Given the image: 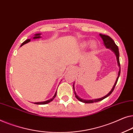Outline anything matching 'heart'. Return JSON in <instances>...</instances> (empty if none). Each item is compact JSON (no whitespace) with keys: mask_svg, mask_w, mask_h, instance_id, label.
I'll return each instance as SVG.
<instances>
[{"mask_svg":"<svg viewBox=\"0 0 133 133\" xmlns=\"http://www.w3.org/2000/svg\"><path fill=\"white\" fill-rule=\"evenodd\" d=\"M89 43V42H84L82 43L81 46L83 48H85L87 46ZM97 47V43L96 41L95 40H91L90 42V48L91 49H95Z\"/></svg>","mask_w":133,"mask_h":133,"instance_id":"1","label":"heart"}]
</instances>
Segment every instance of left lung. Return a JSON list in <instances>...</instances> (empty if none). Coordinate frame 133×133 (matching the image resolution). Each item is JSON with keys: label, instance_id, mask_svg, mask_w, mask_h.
Here are the masks:
<instances>
[{"label": "left lung", "instance_id": "left-lung-1", "mask_svg": "<svg viewBox=\"0 0 133 133\" xmlns=\"http://www.w3.org/2000/svg\"><path fill=\"white\" fill-rule=\"evenodd\" d=\"M100 37H101L102 40H103L104 42V46H105V47L107 48V49H110V50H111L112 51H113L115 54L116 55V59H117V65H118V66L119 67V72H118V75H117V78L116 80V82L115 83V84H114L113 88H112L111 90L109 93H108L107 95H105V96H104V97H102V98H99V99H89V100H87V99H81L80 98L79 96H78L77 95H76V93L75 92V85H74H74H73V87H74V93H75V97L78 100H79V101H81L82 102H84V103H87V104H90V103H93V102H99L100 101H102L104 99L107 98L108 96H110V95L111 94V93L113 92L114 89H115L116 85V83L117 82V80H118V78L119 77V76H120V74H121V66H120V62H119V49L118 47H117V46L116 44H115V42H114L113 39H112L111 37L108 36V35H103V34H99Z\"/></svg>", "mask_w": 133, "mask_h": 133}]
</instances>
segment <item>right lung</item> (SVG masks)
Masks as SVG:
<instances>
[{"instance_id":"right-lung-1","label":"right lung","mask_w":133,"mask_h":133,"mask_svg":"<svg viewBox=\"0 0 133 133\" xmlns=\"http://www.w3.org/2000/svg\"><path fill=\"white\" fill-rule=\"evenodd\" d=\"M41 34H41V33L35 34H34V37H32V39H37V38H41V37H42L40 36ZM31 39H28V40H25V42H24L23 43H22V44H21V46H22L23 45H24V44H26V43H28V42H29L30 41H31ZM56 95H57V91H56V92H55V95H54V96L53 97H52V98L51 99H50L46 101L34 102V104H38V105H44V104H48V103H49V102H50L51 101H53V100L54 99V98H55Z\"/></svg>"}]
</instances>
